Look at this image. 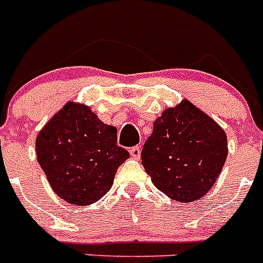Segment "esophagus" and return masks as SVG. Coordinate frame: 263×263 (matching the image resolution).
I'll return each mask as SVG.
<instances>
[{
	"label": "esophagus",
	"mask_w": 263,
	"mask_h": 263,
	"mask_svg": "<svg viewBox=\"0 0 263 263\" xmlns=\"http://www.w3.org/2000/svg\"><path fill=\"white\" fill-rule=\"evenodd\" d=\"M129 153L132 158H134V159H139V157H141V147H139V146H134V147L130 148Z\"/></svg>",
	"instance_id": "esophagus-1"
}]
</instances>
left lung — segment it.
I'll return each mask as SVG.
<instances>
[{
  "label": "left lung",
  "mask_w": 263,
  "mask_h": 263,
  "mask_svg": "<svg viewBox=\"0 0 263 263\" xmlns=\"http://www.w3.org/2000/svg\"><path fill=\"white\" fill-rule=\"evenodd\" d=\"M228 155L227 134L188 100L154 121L143 145L142 164L159 191L182 203L208 194Z\"/></svg>",
  "instance_id": "left-lung-1"
}]
</instances>
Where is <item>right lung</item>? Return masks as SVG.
<instances>
[{
    "label": "right lung",
    "mask_w": 263,
    "mask_h": 263,
    "mask_svg": "<svg viewBox=\"0 0 263 263\" xmlns=\"http://www.w3.org/2000/svg\"><path fill=\"white\" fill-rule=\"evenodd\" d=\"M36 159L55 194L76 205L96 203L110 190L129 153L117 129L87 105L67 103L39 132Z\"/></svg>",
    "instance_id": "add662e5"
}]
</instances>
